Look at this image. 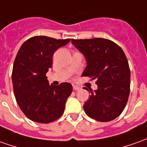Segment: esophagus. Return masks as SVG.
Instances as JSON below:
<instances>
[{"label":"esophagus","instance_id":"obj_1","mask_svg":"<svg viewBox=\"0 0 147 147\" xmlns=\"http://www.w3.org/2000/svg\"><path fill=\"white\" fill-rule=\"evenodd\" d=\"M79 89H80V87L76 86V85H73V90L77 91L79 90Z\"/></svg>","mask_w":147,"mask_h":147}]
</instances>
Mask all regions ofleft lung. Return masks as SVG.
<instances>
[{
  "mask_svg": "<svg viewBox=\"0 0 147 147\" xmlns=\"http://www.w3.org/2000/svg\"><path fill=\"white\" fill-rule=\"evenodd\" d=\"M71 42L87 60L82 76L96 80L97 84L94 92L90 88L84 105L85 113L102 122L114 120L124 110L129 95L130 70L123 50L101 38L71 39Z\"/></svg>",
  "mask_w": 147,
  "mask_h": 147,
  "instance_id": "obj_1",
  "label": "left lung"
}]
</instances>
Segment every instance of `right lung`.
I'll return each mask as SVG.
<instances>
[{"label": "right lung", "instance_id": "right-lung-1", "mask_svg": "<svg viewBox=\"0 0 147 147\" xmlns=\"http://www.w3.org/2000/svg\"><path fill=\"white\" fill-rule=\"evenodd\" d=\"M70 40L32 37L22 45L17 54L12 72L14 96L22 111L33 121L50 123L59 119L64 112L72 86L69 83L50 85L46 74L52 67L55 51Z\"/></svg>", "mask_w": 147, "mask_h": 147}]
</instances>
